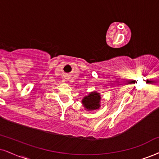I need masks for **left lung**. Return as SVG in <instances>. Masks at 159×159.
<instances>
[{
  "label": "left lung",
  "instance_id": "1",
  "mask_svg": "<svg viewBox=\"0 0 159 159\" xmlns=\"http://www.w3.org/2000/svg\"><path fill=\"white\" fill-rule=\"evenodd\" d=\"M100 94L97 92L93 91L91 92L88 96H85L82 100V102L88 111H93L100 107Z\"/></svg>",
  "mask_w": 159,
  "mask_h": 159
}]
</instances>
